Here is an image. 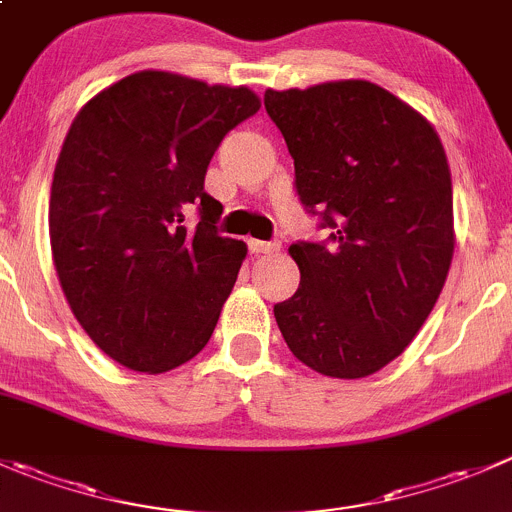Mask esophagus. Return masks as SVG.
I'll return each instance as SVG.
<instances>
[{"label": "esophagus", "mask_w": 512, "mask_h": 512, "mask_svg": "<svg viewBox=\"0 0 512 512\" xmlns=\"http://www.w3.org/2000/svg\"><path fill=\"white\" fill-rule=\"evenodd\" d=\"M247 245H250V252H255V255H277V252H280V242L277 240H272V242L250 240Z\"/></svg>", "instance_id": "34e87169"}]
</instances>
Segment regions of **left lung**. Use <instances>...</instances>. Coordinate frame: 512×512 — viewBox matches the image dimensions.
Masks as SVG:
<instances>
[{
	"label": "left lung",
	"instance_id": "left-lung-1",
	"mask_svg": "<svg viewBox=\"0 0 512 512\" xmlns=\"http://www.w3.org/2000/svg\"><path fill=\"white\" fill-rule=\"evenodd\" d=\"M302 207L330 237L295 242V295L275 305L312 370L367 377L413 342L453 260V182L433 124L365 79L265 92Z\"/></svg>",
	"mask_w": 512,
	"mask_h": 512
}]
</instances>
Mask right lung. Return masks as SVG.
Returning a JSON list of instances; mask_svg holds the SVG:
<instances>
[{"label":"right lung","instance_id":"1","mask_svg":"<svg viewBox=\"0 0 512 512\" xmlns=\"http://www.w3.org/2000/svg\"><path fill=\"white\" fill-rule=\"evenodd\" d=\"M257 109L247 87L147 69L74 117L49 197L52 257L74 317L119 365L167 372L212 337L247 245L217 232L205 175Z\"/></svg>","mask_w":512,"mask_h":512}]
</instances>
